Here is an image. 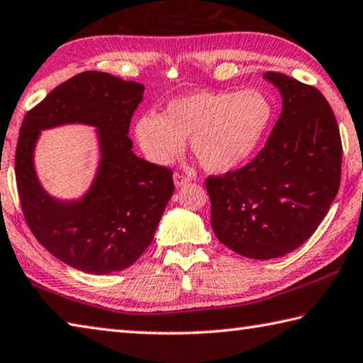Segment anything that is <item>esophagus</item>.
Wrapping results in <instances>:
<instances>
[{"label":"esophagus","instance_id":"esophagus-1","mask_svg":"<svg viewBox=\"0 0 363 363\" xmlns=\"http://www.w3.org/2000/svg\"><path fill=\"white\" fill-rule=\"evenodd\" d=\"M190 182V176L184 174V173H174V184L177 187L179 186H184V184Z\"/></svg>","mask_w":363,"mask_h":363}]
</instances>
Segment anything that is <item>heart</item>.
Returning a JSON list of instances; mask_svg holds the SVG:
<instances>
[{"mask_svg": "<svg viewBox=\"0 0 363 363\" xmlns=\"http://www.w3.org/2000/svg\"><path fill=\"white\" fill-rule=\"evenodd\" d=\"M273 114V103L262 90L196 91L169 101L163 116H141L135 131L150 162L173 163L189 138L204 169L227 173L255 152Z\"/></svg>", "mask_w": 363, "mask_h": 363, "instance_id": "heart-1", "label": "heart"}]
</instances>
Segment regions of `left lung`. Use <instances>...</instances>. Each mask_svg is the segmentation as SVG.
I'll use <instances>...</instances> for the list:
<instances>
[{
	"instance_id": "1",
	"label": "left lung",
	"mask_w": 363,
	"mask_h": 363,
	"mask_svg": "<svg viewBox=\"0 0 363 363\" xmlns=\"http://www.w3.org/2000/svg\"><path fill=\"white\" fill-rule=\"evenodd\" d=\"M265 77L282 95L265 146L204 182L217 240L257 260L292 252L315 232L338 194L342 159L337 117L320 90L282 72Z\"/></svg>"
}]
</instances>
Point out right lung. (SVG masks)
<instances>
[{"mask_svg": "<svg viewBox=\"0 0 363 363\" xmlns=\"http://www.w3.org/2000/svg\"><path fill=\"white\" fill-rule=\"evenodd\" d=\"M144 85L100 71H85L58 85L23 117L16 149V182L31 233L67 265L91 274L128 268L154 240L174 192L173 171L136 157L130 122ZM95 124L104 159L96 184L81 202L45 194L32 168L39 129L60 123Z\"/></svg>", "mask_w": 363, "mask_h": 363, "instance_id": "add662e5", "label": "right lung"}]
</instances>
